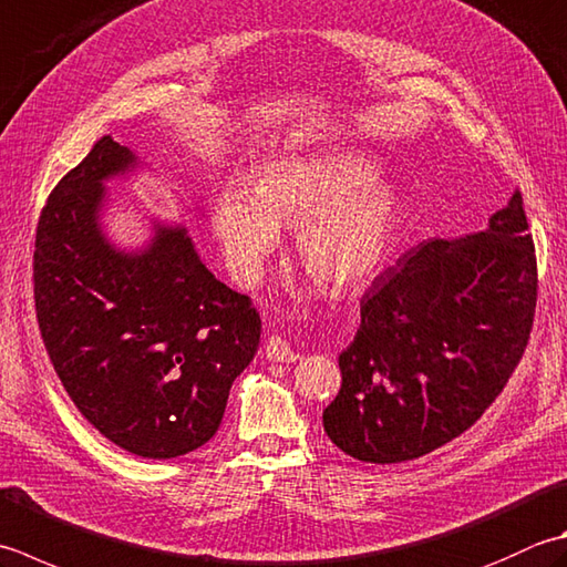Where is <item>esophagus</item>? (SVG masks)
I'll list each match as a JSON object with an SVG mask.
<instances>
[{"instance_id":"esophagus-1","label":"esophagus","mask_w":567,"mask_h":567,"mask_svg":"<svg viewBox=\"0 0 567 567\" xmlns=\"http://www.w3.org/2000/svg\"><path fill=\"white\" fill-rule=\"evenodd\" d=\"M265 357H268L270 361H277V363H290V361H297L299 353L292 351L290 343H287L282 337H268V343H265Z\"/></svg>"}]
</instances>
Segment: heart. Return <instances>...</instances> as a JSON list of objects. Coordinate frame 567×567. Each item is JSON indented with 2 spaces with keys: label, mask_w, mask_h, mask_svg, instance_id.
<instances>
[{
  "label": "heart",
  "mask_w": 567,
  "mask_h": 567,
  "mask_svg": "<svg viewBox=\"0 0 567 567\" xmlns=\"http://www.w3.org/2000/svg\"><path fill=\"white\" fill-rule=\"evenodd\" d=\"M373 159L353 152L280 157L252 188L228 184L214 202V233L243 285H255L280 248V226H297V255L334 292L371 285L391 252L401 204Z\"/></svg>",
  "instance_id": "b5f03b06"
}]
</instances>
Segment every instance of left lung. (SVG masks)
I'll use <instances>...</instances> for the list:
<instances>
[{
  "mask_svg": "<svg viewBox=\"0 0 567 567\" xmlns=\"http://www.w3.org/2000/svg\"><path fill=\"white\" fill-rule=\"evenodd\" d=\"M536 248L520 192L486 230L408 250L361 299L324 430L353 460L395 464L447 445L484 415L524 357Z\"/></svg>",
  "mask_w": 567,
  "mask_h": 567,
  "instance_id": "left-lung-1",
  "label": "left lung"
}]
</instances>
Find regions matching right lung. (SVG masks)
I'll return each mask as SVG.
<instances>
[{"instance_id": "add662e5", "label": "right lung", "mask_w": 567, "mask_h": 567, "mask_svg": "<svg viewBox=\"0 0 567 567\" xmlns=\"http://www.w3.org/2000/svg\"><path fill=\"white\" fill-rule=\"evenodd\" d=\"M137 166L113 137L55 184L33 243L43 347L81 415L130 454L172 460L216 435L233 381L260 343L250 297L216 280L184 226L147 248L105 238V182Z\"/></svg>"}]
</instances>
